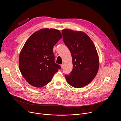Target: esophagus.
<instances>
[{"label": "esophagus", "instance_id": "esophagus-1", "mask_svg": "<svg viewBox=\"0 0 121 121\" xmlns=\"http://www.w3.org/2000/svg\"><path fill=\"white\" fill-rule=\"evenodd\" d=\"M61 68H63L64 67V64H62L61 65Z\"/></svg>", "mask_w": 121, "mask_h": 121}]
</instances>
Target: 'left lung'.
I'll return each mask as SVG.
<instances>
[{"label": "left lung", "mask_w": 121, "mask_h": 121, "mask_svg": "<svg viewBox=\"0 0 121 121\" xmlns=\"http://www.w3.org/2000/svg\"><path fill=\"white\" fill-rule=\"evenodd\" d=\"M64 42L72 57L73 69L65 75L68 83L76 88L90 84L96 77L99 67V58L96 47L90 37L81 31L64 29Z\"/></svg>", "instance_id": "left-lung-1"}]
</instances>
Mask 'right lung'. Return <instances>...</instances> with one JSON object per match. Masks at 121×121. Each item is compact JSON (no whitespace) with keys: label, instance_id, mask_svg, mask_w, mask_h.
<instances>
[{"label":"right lung","instance_id":"1","mask_svg":"<svg viewBox=\"0 0 121 121\" xmlns=\"http://www.w3.org/2000/svg\"><path fill=\"white\" fill-rule=\"evenodd\" d=\"M62 37L59 30L45 28L33 33L25 42L20 54L19 68L22 76L33 87L47 85L61 69L55 62L53 48Z\"/></svg>","mask_w":121,"mask_h":121}]
</instances>
